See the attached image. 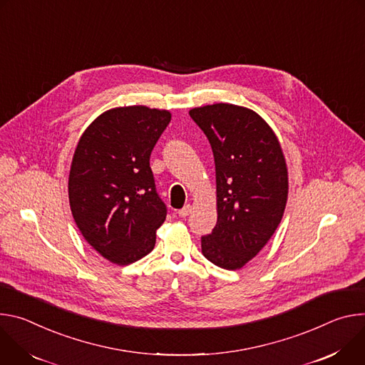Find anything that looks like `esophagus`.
Segmentation results:
<instances>
[{"label": "esophagus", "instance_id": "esophagus-1", "mask_svg": "<svg viewBox=\"0 0 365 365\" xmlns=\"http://www.w3.org/2000/svg\"><path fill=\"white\" fill-rule=\"evenodd\" d=\"M191 212H192V206H191V205H187V206H184L181 210H178V215H180L181 217H185V216H188Z\"/></svg>", "mask_w": 365, "mask_h": 365}]
</instances>
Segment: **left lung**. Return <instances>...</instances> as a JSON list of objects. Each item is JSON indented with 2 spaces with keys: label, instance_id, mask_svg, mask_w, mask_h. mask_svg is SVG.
Wrapping results in <instances>:
<instances>
[{
  "label": "left lung",
  "instance_id": "obj_1",
  "mask_svg": "<svg viewBox=\"0 0 365 365\" xmlns=\"http://www.w3.org/2000/svg\"><path fill=\"white\" fill-rule=\"evenodd\" d=\"M191 118L207 136L216 165L217 223L201 237V252L215 265L239 269L267 245L289 195L281 145L254 110L229 103L195 107Z\"/></svg>",
  "mask_w": 365,
  "mask_h": 365
}]
</instances>
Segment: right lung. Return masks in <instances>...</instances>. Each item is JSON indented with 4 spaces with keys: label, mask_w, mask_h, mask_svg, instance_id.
<instances>
[{
    "label": "right lung",
    "mask_w": 365,
    "mask_h": 365,
    "mask_svg": "<svg viewBox=\"0 0 365 365\" xmlns=\"http://www.w3.org/2000/svg\"><path fill=\"white\" fill-rule=\"evenodd\" d=\"M170 121L168 110L115 107L78 140L68 181L71 212L88 244L113 264L148 255L167 217L149 158Z\"/></svg>",
    "instance_id": "1"
}]
</instances>
